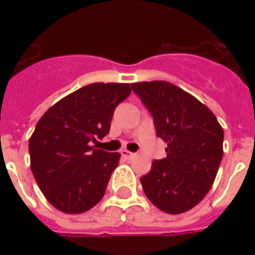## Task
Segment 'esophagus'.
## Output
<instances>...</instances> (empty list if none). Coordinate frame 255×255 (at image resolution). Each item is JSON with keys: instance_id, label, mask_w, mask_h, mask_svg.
Returning a JSON list of instances; mask_svg holds the SVG:
<instances>
[{"instance_id": "34e87169", "label": "esophagus", "mask_w": 255, "mask_h": 255, "mask_svg": "<svg viewBox=\"0 0 255 255\" xmlns=\"http://www.w3.org/2000/svg\"><path fill=\"white\" fill-rule=\"evenodd\" d=\"M122 155L124 158H127V160H131V158L135 157V153H131V151H128V150H123Z\"/></svg>"}]
</instances>
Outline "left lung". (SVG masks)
<instances>
[{"label":"left lung","mask_w":255,"mask_h":255,"mask_svg":"<svg viewBox=\"0 0 255 255\" xmlns=\"http://www.w3.org/2000/svg\"><path fill=\"white\" fill-rule=\"evenodd\" d=\"M132 90L154 119L157 136L168 143L165 158L153 161L140 177L144 194L165 213H184L216 179L224 153L223 127L208 106L169 82H139Z\"/></svg>","instance_id":"1"}]
</instances>
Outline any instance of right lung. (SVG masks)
<instances>
[{
    "mask_svg": "<svg viewBox=\"0 0 255 255\" xmlns=\"http://www.w3.org/2000/svg\"><path fill=\"white\" fill-rule=\"evenodd\" d=\"M131 94L129 83H93L50 106L28 140L31 171L42 194L60 212L84 213L100 202L120 153L91 142L111 129L116 106Z\"/></svg>",
    "mask_w": 255,
    "mask_h": 255,
    "instance_id": "obj_1",
    "label": "right lung"
}]
</instances>
